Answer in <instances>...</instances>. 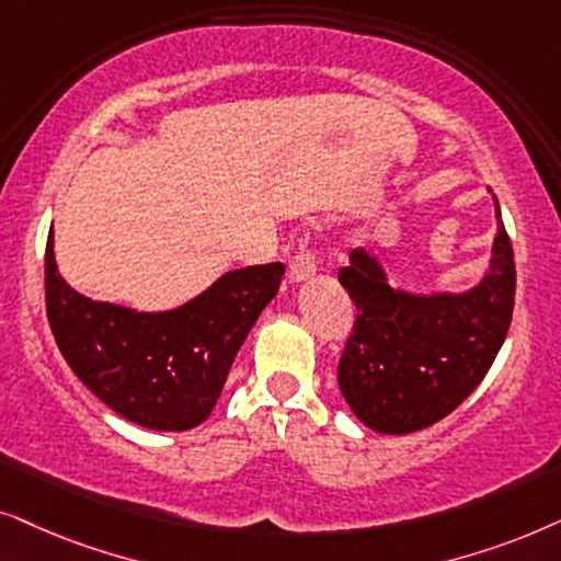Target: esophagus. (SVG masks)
<instances>
[{
	"label": "esophagus",
	"mask_w": 561,
	"mask_h": 561,
	"mask_svg": "<svg viewBox=\"0 0 561 561\" xmlns=\"http://www.w3.org/2000/svg\"><path fill=\"white\" fill-rule=\"evenodd\" d=\"M316 272H318V256L316 251L310 249L308 238H305V241H300V249H297L295 256L289 259V276H293V282H305Z\"/></svg>",
	"instance_id": "obj_1"
}]
</instances>
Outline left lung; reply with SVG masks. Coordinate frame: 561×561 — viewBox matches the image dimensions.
Masks as SVG:
<instances>
[{
	"label": "left lung",
	"mask_w": 561,
	"mask_h": 561,
	"mask_svg": "<svg viewBox=\"0 0 561 561\" xmlns=\"http://www.w3.org/2000/svg\"><path fill=\"white\" fill-rule=\"evenodd\" d=\"M339 279L356 305L339 387L358 421L379 433L428 428L457 410L488 375L511 328L515 264L500 207L490 272L465 295L392 289L364 251H351Z\"/></svg>",
	"instance_id": "1"
}]
</instances>
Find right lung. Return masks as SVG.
<instances>
[{"mask_svg": "<svg viewBox=\"0 0 561 561\" xmlns=\"http://www.w3.org/2000/svg\"><path fill=\"white\" fill-rule=\"evenodd\" d=\"M285 264L222 274L169 312H136L79 295L46 245V312L73 375L104 405L153 431H190L213 413L230 364L279 289Z\"/></svg>", "mask_w": 561, "mask_h": 561, "instance_id": "obj_1", "label": "right lung"}]
</instances>
